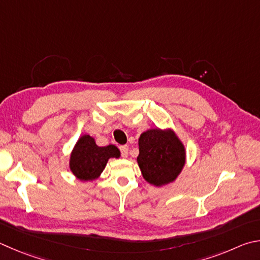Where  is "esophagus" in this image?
Listing matches in <instances>:
<instances>
[{"label":"esophagus","instance_id":"esophagus-1","mask_svg":"<svg viewBox=\"0 0 260 260\" xmlns=\"http://www.w3.org/2000/svg\"><path fill=\"white\" fill-rule=\"evenodd\" d=\"M119 150H120V153H121L122 157L126 158L127 154H128V146H127V145H121L120 148H119Z\"/></svg>","mask_w":260,"mask_h":260}]
</instances>
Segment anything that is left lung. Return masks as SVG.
Segmentation results:
<instances>
[{"label":"left lung","mask_w":260,"mask_h":260,"mask_svg":"<svg viewBox=\"0 0 260 260\" xmlns=\"http://www.w3.org/2000/svg\"><path fill=\"white\" fill-rule=\"evenodd\" d=\"M139 167L146 182L155 186L173 182L185 164V149L172 131L149 129L140 136Z\"/></svg>","instance_id":"obj_1"}]
</instances>
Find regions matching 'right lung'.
<instances>
[{
    "label": "right lung",
    "instance_id": "add662e5",
    "mask_svg": "<svg viewBox=\"0 0 260 260\" xmlns=\"http://www.w3.org/2000/svg\"><path fill=\"white\" fill-rule=\"evenodd\" d=\"M120 152L115 145L98 146L89 135H83L75 145L70 157V169L82 181H92L103 172L108 160L119 158Z\"/></svg>",
    "mask_w": 260,
    "mask_h": 260
}]
</instances>
